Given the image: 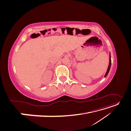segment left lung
I'll list each match as a JSON object with an SVG mask.
<instances>
[{
    "label": "left lung",
    "mask_w": 131,
    "mask_h": 131,
    "mask_svg": "<svg viewBox=\"0 0 131 131\" xmlns=\"http://www.w3.org/2000/svg\"><path fill=\"white\" fill-rule=\"evenodd\" d=\"M111 64H112V61H111V55H110V52L109 53V66H108V69H107L106 73H105L104 77V78H105L107 76V75H108V73H109V72L110 69Z\"/></svg>",
    "instance_id": "left-lung-1"
}]
</instances>
